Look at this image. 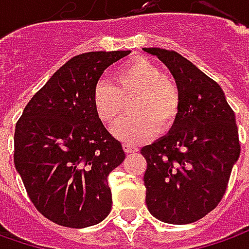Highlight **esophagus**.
<instances>
[{"label": "esophagus", "mask_w": 249, "mask_h": 249, "mask_svg": "<svg viewBox=\"0 0 249 249\" xmlns=\"http://www.w3.org/2000/svg\"><path fill=\"white\" fill-rule=\"evenodd\" d=\"M123 149H124L126 154H134V152L139 151L136 147H133V145H130V144H123Z\"/></svg>", "instance_id": "34e87169"}]
</instances>
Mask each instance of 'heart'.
<instances>
[{
	"label": "heart",
	"mask_w": 249,
	"mask_h": 249,
	"mask_svg": "<svg viewBox=\"0 0 249 249\" xmlns=\"http://www.w3.org/2000/svg\"><path fill=\"white\" fill-rule=\"evenodd\" d=\"M130 100L131 116L112 130L116 139L137 144L176 124L181 105L178 89L147 58L137 56L123 63L113 74V84L100 80L92 91L97 116L109 127L122 119Z\"/></svg>",
	"instance_id": "obj_1"
}]
</instances>
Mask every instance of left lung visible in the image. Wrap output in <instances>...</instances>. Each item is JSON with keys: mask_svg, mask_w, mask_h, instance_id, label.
<instances>
[{"mask_svg": "<svg viewBox=\"0 0 249 249\" xmlns=\"http://www.w3.org/2000/svg\"><path fill=\"white\" fill-rule=\"evenodd\" d=\"M165 63L180 92V115L166 136L141 148L148 211L187 225L213 211L240 157L238 129L220 86L175 51L144 48Z\"/></svg>", "mask_w": 249, "mask_h": 249, "instance_id": "obj_1", "label": "left lung"}]
</instances>
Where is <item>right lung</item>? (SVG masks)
Listing matches in <instances>:
<instances>
[{
	"label": "right lung",
	"instance_id": "add662e5",
	"mask_svg": "<svg viewBox=\"0 0 249 249\" xmlns=\"http://www.w3.org/2000/svg\"><path fill=\"white\" fill-rule=\"evenodd\" d=\"M130 51L76 55L33 95L15 127L14 162L37 211L83 229L109 215V173L124 159L92 104L104 71Z\"/></svg>",
	"mask_w": 249,
	"mask_h": 249
}]
</instances>
